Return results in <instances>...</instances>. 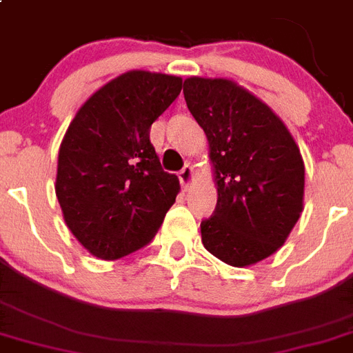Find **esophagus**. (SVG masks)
Returning a JSON list of instances; mask_svg holds the SVG:
<instances>
[{
	"label": "esophagus",
	"instance_id": "esophagus-1",
	"mask_svg": "<svg viewBox=\"0 0 353 353\" xmlns=\"http://www.w3.org/2000/svg\"><path fill=\"white\" fill-rule=\"evenodd\" d=\"M194 179H195V168L188 163V165H185V168L179 172V181H181L183 186H188L194 183Z\"/></svg>",
	"mask_w": 353,
	"mask_h": 353
}]
</instances>
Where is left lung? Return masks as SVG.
Instances as JSON below:
<instances>
[{
  "label": "left lung",
  "mask_w": 353,
  "mask_h": 353,
  "mask_svg": "<svg viewBox=\"0 0 353 353\" xmlns=\"http://www.w3.org/2000/svg\"><path fill=\"white\" fill-rule=\"evenodd\" d=\"M186 105L208 138L217 206L201 222L204 248L233 268L276 253L303 212L300 147L268 103L230 79L190 77Z\"/></svg>",
  "instance_id": "left-lung-1"
}]
</instances>
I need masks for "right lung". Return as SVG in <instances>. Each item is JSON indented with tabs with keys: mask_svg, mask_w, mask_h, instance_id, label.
<instances>
[{
	"mask_svg": "<svg viewBox=\"0 0 353 353\" xmlns=\"http://www.w3.org/2000/svg\"><path fill=\"white\" fill-rule=\"evenodd\" d=\"M183 79L132 70L82 103L59 149L62 217L93 256L117 260L149 244L181 186L161 168L150 125L181 93Z\"/></svg>",
	"mask_w": 353,
	"mask_h": 353,
	"instance_id": "right-lung-1",
	"label": "right lung"
}]
</instances>
